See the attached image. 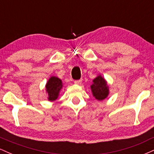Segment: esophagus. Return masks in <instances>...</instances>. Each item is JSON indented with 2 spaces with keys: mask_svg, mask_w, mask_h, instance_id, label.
Listing matches in <instances>:
<instances>
[{
  "mask_svg": "<svg viewBox=\"0 0 154 154\" xmlns=\"http://www.w3.org/2000/svg\"><path fill=\"white\" fill-rule=\"evenodd\" d=\"M82 82V79H78V80H75V83L77 85H80Z\"/></svg>",
  "mask_w": 154,
  "mask_h": 154,
  "instance_id": "34e87169",
  "label": "esophagus"
}]
</instances>
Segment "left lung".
Returning a JSON list of instances; mask_svg holds the SVG:
<instances>
[{
  "mask_svg": "<svg viewBox=\"0 0 154 154\" xmlns=\"http://www.w3.org/2000/svg\"><path fill=\"white\" fill-rule=\"evenodd\" d=\"M93 83L91 85V91L95 99L103 100L107 98L109 94V86L105 79L100 75H98L93 80Z\"/></svg>",
  "mask_w": 154,
  "mask_h": 154,
  "instance_id": "8db88e82",
  "label": "left lung"
}]
</instances>
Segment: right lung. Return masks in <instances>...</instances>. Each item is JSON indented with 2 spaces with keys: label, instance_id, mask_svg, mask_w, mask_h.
Returning a JSON list of instances; mask_svg holds the SVG:
<instances>
[{
  "label": "right lung",
  "instance_id": "1",
  "mask_svg": "<svg viewBox=\"0 0 154 154\" xmlns=\"http://www.w3.org/2000/svg\"><path fill=\"white\" fill-rule=\"evenodd\" d=\"M63 87L62 81L57 77H51L48 79L46 85H45V89L48 93V99L50 101H54L56 100L59 97V92Z\"/></svg>",
  "mask_w": 154,
  "mask_h": 154
}]
</instances>
